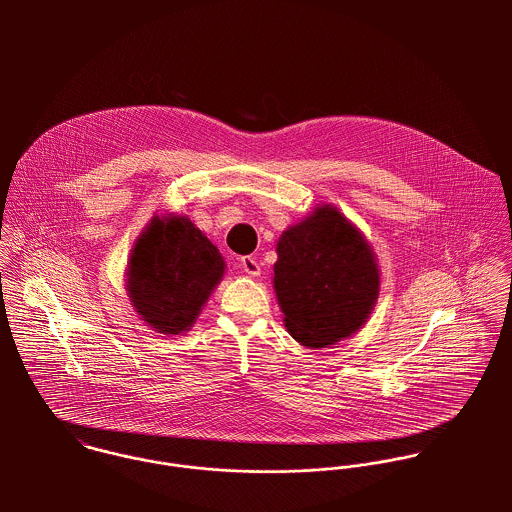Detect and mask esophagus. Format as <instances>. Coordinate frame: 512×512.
<instances>
[{"label": "esophagus", "instance_id": "1", "mask_svg": "<svg viewBox=\"0 0 512 512\" xmlns=\"http://www.w3.org/2000/svg\"><path fill=\"white\" fill-rule=\"evenodd\" d=\"M240 268H242L248 276H252V278L260 276V264H258V262H256V258H252V256H244V258H240Z\"/></svg>", "mask_w": 512, "mask_h": 512}]
</instances>
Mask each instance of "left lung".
<instances>
[{
  "instance_id": "8db88e82",
  "label": "left lung",
  "mask_w": 512,
  "mask_h": 512,
  "mask_svg": "<svg viewBox=\"0 0 512 512\" xmlns=\"http://www.w3.org/2000/svg\"><path fill=\"white\" fill-rule=\"evenodd\" d=\"M274 290L286 329L307 349H323L355 335L370 317L380 268L365 234L333 205L282 232Z\"/></svg>"
}]
</instances>
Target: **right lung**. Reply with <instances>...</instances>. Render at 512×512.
Wrapping results in <instances>:
<instances>
[{
    "label": "right lung",
    "mask_w": 512,
    "mask_h": 512,
    "mask_svg": "<svg viewBox=\"0 0 512 512\" xmlns=\"http://www.w3.org/2000/svg\"><path fill=\"white\" fill-rule=\"evenodd\" d=\"M224 270L219 248L189 217L155 215L130 250L126 292L147 327L181 335L195 325Z\"/></svg>",
    "instance_id": "1"
}]
</instances>
